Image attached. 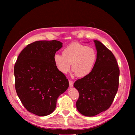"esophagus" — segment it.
Returning a JSON list of instances; mask_svg holds the SVG:
<instances>
[{
    "label": "esophagus",
    "mask_w": 135,
    "mask_h": 135,
    "mask_svg": "<svg viewBox=\"0 0 135 135\" xmlns=\"http://www.w3.org/2000/svg\"><path fill=\"white\" fill-rule=\"evenodd\" d=\"M69 86H70V88L73 87V84H74V82H73V81L71 80H69Z\"/></svg>",
    "instance_id": "34e87169"
}]
</instances>
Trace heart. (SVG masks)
I'll list each match as a JSON object with an SVG mask.
<instances>
[{
    "mask_svg": "<svg viewBox=\"0 0 135 135\" xmlns=\"http://www.w3.org/2000/svg\"><path fill=\"white\" fill-rule=\"evenodd\" d=\"M97 58L95 51L78 42L69 45L62 51V55L56 54L54 61L56 68L62 74L70 70L79 78L88 75L92 70Z\"/></svg>",
    "mask_w": 135,
    "mask_h": 135,
    "instance_id": "heart-1",
    "label": "heart"
}]
</instances>
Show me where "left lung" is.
<instances>
[{"label": "left lung", "instance_id": "8db88e82", "mask_svg": "<svg viewBox=\"0 0 135 135\" xmlns=\"http://www.w3.org/2000/svg\"><path fill=\"white\" fill-rule=\"evenodd\" d=\"M93 42L97 58L92 70L74 84L79 93L76 109L87 117L95 116L108 110L119 85V69L115 57L101 42L97 40Z\"/></svg>", "mask_w": 135, "mask_h": 135}]
</instances>
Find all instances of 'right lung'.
I'll use <instances>...</instances> for the list:
<instances>
[{"instance_id":"obj_1","label":"right lung","mask_w":135,"mask_h":135,"mask_svg":"<svg viewBox=\"0 0 135 135\" xmlns=\"http://www.w3.org/2000/svg\"><path fill=\"white\" fill-rule=\"evenodd\" d=\"M62 47V43L58 40L36 41L28 44L16 61V92L27 111L36 115L53 113L58 97L69 86L54 61V55Z\"/></svg>"}]
</instances>
